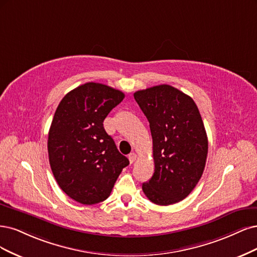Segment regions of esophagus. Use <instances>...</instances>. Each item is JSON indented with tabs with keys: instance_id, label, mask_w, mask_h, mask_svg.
Returning <instances> with one entry per match:
<instances>
[{
	"instance_id": "obj_1",
	"label": "esophagus",
	"mask_w": 257,
	"mask_h": 257,
	"mask_svg": "<svg viewBox=\"0 0 257 257\" xmlns=\"http://www.w3.org/2000/svg\"><path fill=\"white\" fill-rule=\"evenodd\" d=\"M128 158H129V161H130V163H134V162L136 161V159H137V155H136L135 153H131V154H129Z\"/></svg>"
}]
</instances>
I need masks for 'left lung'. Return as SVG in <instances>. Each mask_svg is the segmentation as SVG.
Returning <instances> with one entry per match:
<instances>
[{"mask_svg": "<svg viewBox=\"0 0 257 257\" xmlns=\"http://www.w3.org/2000/svg\"><path fill=\"white\" fill-rule=\"evenodd\" d=\"M136 101L150 121L155 173L142 189L151 202L183 201L205 169L208 139L193 99L168 84L138 90Z\"/></svg>", "mask_w": 257, "mask_h": 257, "instance_id": "left-lung-1", "label": "left lung"}]
</instances>
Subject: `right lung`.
Here are the masks:
<instances>
[{"instance_id":"1","label":"right lung","mask_w":257,"mask_h":257,"mask_svg":"<svg viewBox=\"0 0 257 257\" xmlns=\"http://www.w3.org/2000/svg\"><path fill=\"white\" fill-rule=\"evenodd\" d=\"M125 94L88 82L62 99L48 136L49 162L56 183L70 198L84 205L110 196L129 160L103 128V120Z\"/></svg>"}]
</instances>
